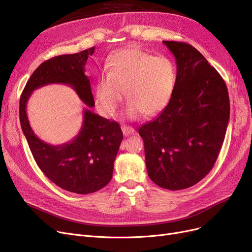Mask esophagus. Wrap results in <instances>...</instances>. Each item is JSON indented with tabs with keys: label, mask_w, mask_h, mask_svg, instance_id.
Wrapping results in <instances>:
<instances>
[{
	"label": "esophagus",
	"mask_w": 252,
	"mask_h": 252,
	"mask_svg": "<svg viewBox=\"0 0 252 252\" xmlns=\"http://www.w3.org/2000/svg\"><path fill=\"white\" fill-rule=\"evenodd\" d=\"M123 133H124V135L126 137V136H129V135H132V134H134V132H135V129L133 128V127H131V126H124L123 127Z\"/></svg>",
	"instance_id": "34e87169"
}]
</instances>
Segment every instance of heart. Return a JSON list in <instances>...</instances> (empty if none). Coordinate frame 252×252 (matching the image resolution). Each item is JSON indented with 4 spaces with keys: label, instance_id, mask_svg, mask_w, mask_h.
<instances>
[{
    "label": "heart",
    "instance_id": "1",
    "mask_svg": "<svg viewBox=\"0 0 252 252\" xmlns=\"http://www.w3.org/2000/svg\"><path fill=\"white\" fill-rule=\"evenodd\" d=\"M175 81V67L169 59L131 46L111 57L107 74H102L95 86V100L102 114L112 116L126 89L127 118L135 119L143 113L154 116L169 104Z\"/></svg>",
    "mask_w": 252,
    "mask_h": 252
}]
</instances>
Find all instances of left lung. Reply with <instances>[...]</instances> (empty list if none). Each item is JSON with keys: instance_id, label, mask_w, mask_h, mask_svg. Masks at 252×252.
Returning <instances> with one entry per match:
<instances>
[{"instance_id": "1", "label": "left lung", "mask_w": 252, "mask_h": 252, "mask_svg": "<svg viewBox=\"0 0 252 252\" xmlns=\"http://www.w3.org/2000/svg\"><path fill=\"white\" fill-rule=\"evenodd\" d=\"M176 62L169 104L139 128L150 179L182 190L197 184L214 167L227 128L229 97L219 72L192 45L163 41Z\"/></svg>"}]
</instances>
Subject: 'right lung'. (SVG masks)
<instances>
[{
	"label": "right lung",
	"mask_w": 252,
	"mask_h": 252,
	"mask_svg": "<svg viewBox=\"0 0 252 252\" xmlns=\"http://www.w3.org/2000/svg\"><path fill=\"white\" fill-rule=\"evenodd\" d=\"M95 48L80 53L61 55L41 63L28 80L20 100V120L23 133L46 178L58 187L77 194H89L104 188L112 179L114 161L124 135L116 121L83 112V125L71 141L51 145L40 140L29 124L27 102L32 92L53 83L66 84L74 89L84 104L94 107L85 64Z\"/></svg>",
	"instance_id": "add662e5"
}]
</instances>
